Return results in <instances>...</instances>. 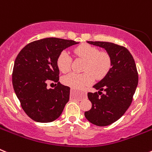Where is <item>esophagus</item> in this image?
<instances>
[{
    "mask_svg": "<svg viewBox=\"0 0 152 152\" xmlns=\"http://www.w3.org/2000/svg\"><path fill=\"white\" fill-rule=\"evenodd\" d=\"M75 91V90L72 89V91H72H72ZM85 95H86V94H85V93H84V92L81 93V94H80V96H82V97H84V96H85Z\"/></svg>",
    "mask_w": 152,
    "mask_h": 152,
    "instance_id": "1",
    "label": "esophagus"
}]
</instances>
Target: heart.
I'll list each match as a JSON object with an SVG mask.
<instances>
[{
  "instance_id": "heart-1",
  "label": "heart",
  "mask_w": 152,
  "mask_h": 152,
  "mask_svg": "<svg viewBox=\"0 0 152 152\" xmlns=\"http://www.w3.org/2000/svg\"><path fill=\"white\" fill-rule=\"evenodd\" d=\"M76 57L84 60L83 71L80 74L71 73L62 78L64 85L72 88H84L90 85L94 78L100 80L109 73L112 66L110 56L107 52L99 51L96 47L89 44H81L74 49ZM58 68L62 73H67L71 69L72 58L66 51H62L56 60Z\"/></svg>"
}]
</instances>
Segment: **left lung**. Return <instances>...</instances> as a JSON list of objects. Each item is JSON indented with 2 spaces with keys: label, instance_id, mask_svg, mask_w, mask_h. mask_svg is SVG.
I'll list each match as a JSON object with an SVG mask.
<instances>
[{
  "label": "left lung",
  "instance_id": "1",
  "mask_svg": "<svg viewBox=\"0 0 152 152\" xmlns=\"http://www.w3.org/2000/svg\"><path fill=\"white\" fill-rule=\"evenodd\" d=\"M88 42L103 48L112 61L109 73L94 86L99 91L88 94L92 107L84 113L90 123L107 126L118 120L131 105L139 75L133 57L124 46L108 42ZM103 90L105 94L102 93Z\"/></svg>",
  "mask_w": 152,
  "mask_h": 152
}]
</instances>
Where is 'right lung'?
Returning a JSON list of instances; mask_svg holds the SVG:
<instances>
[{
  "label": "right lung",
  "instance_id": "obj_1",
  "mask_svg": "<svg viewBox=\"0 0 152 152\" xmlns=\"http://www.w3.org/2000/svg\"><path fill=\"white\" fill-rule=\"evenodd\" d=\"M77 43L45 38L27 44L17 55L12 74L13 89L24 112L34 121H54L69 100L70 88L58 81L56 60L64 49ZM49 81L57 83L54 89L47 88Z\"/></svg>",
  "mask_w": 152,
  "mask_h": 152
}]
</instances>
